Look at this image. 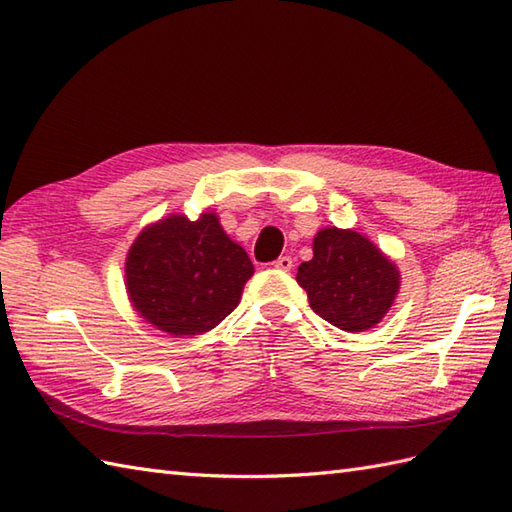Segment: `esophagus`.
Here are the masks:
<instances>
[{"label": "esophagus", "mask_w": 512, "mask_h": 512, "mask_svg": "<svg viewBox=\"0 0 512 512\" xmlns=\"http://www.w3.org/2000/svg\"><path fill=\"white\" fill-rule=\"evenodd\" d=\"M273 267H278L282 271H291L293 269V258L291 256H280L276 263H273Z\"/></svg>", "instance_id": "34e87169"}]
</instances>
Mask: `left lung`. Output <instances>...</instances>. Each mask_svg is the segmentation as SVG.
Returning a JSON list of instances; mask_svg holds the SVG:
<instances>
[{
	"mask_svg": "<svg viewBox=\"0 0 512 512\" xmlns=\"http://www.w3.org/2000/svg\"><path fill=\"white\" fill-rule=\"evenodd\" d=\"M310 308L345 332L380 323L400 289V273L367 236L326 228L313 241V260L297 269Z\"/></svg>",
	"mask_w": 512,
	"mask_h": 512,
	"instance_id": "8db88e82",
	"label": "left lung"
}]
</instances>
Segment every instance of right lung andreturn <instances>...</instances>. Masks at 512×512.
Listing matches in <instances>:
<instances>
[{
    "mask_svg": "<svg viewBox=\"0 0 512 512\" xmlns=\"http://www.w3.org/2000/svg\"><path fill=\"white\" fill-rule=\"evenodd\" d=\"M254 265L213 213L191 221L171 215L145 228L126 260L128 295L162 332L213 330L236 308Z\"/></svg>",
    "mask_w": 512,
    "mask_h": 512,
    "instance_id": "add662e5",
    "label": "right lung"
}]
</instances>
